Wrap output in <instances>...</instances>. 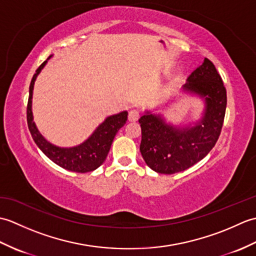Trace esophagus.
<instances>
[{
	"mask_svg": "<svg viewBox=\"0 0 256 256\" xmlns=\"http://www.w3.org/2000/svg\"><path fill=\"white\" fill-rule=\"evenodd\" d=\"M140 118V111L136 110V108H133V110L130 111L128 113V120L131 122H134V121H138Z\"/></svg>",
	"mask_w": 256,
	"mask_h": 256,
	"instance_id": "esophagus-1",
	"label": "esophagus"
}]
</instances>
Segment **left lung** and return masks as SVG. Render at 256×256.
<instances>
[{
	"label": "left lung",
	"mask_w": 256,
	"mask_h": 256,
	"mask_svg": "<svg viewBox=\"0 0 256 256\" xmlns=\"http://www.w3.org/2000/svg\"><path fill=\"white\" fill-rule=\"evenodd\" d=\"M186 91L204 98L202 118L192 128H174L150 112L140 116V150L148 166L160 174H175L194 166L208 155L218 140L226 108V90L208 58L192 72Z\"/></svg>",
	"instance_id": "obj_1"
}]
</instances>
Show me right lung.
Wrapping results in <instances>:
<instances>
[{
	"label": "right lung",
	"mask_w": 256,
	"mask_h": 256,
	"mask_svg": "<svg viewBox=\"0 0 256 256\" xmlns=\"http://www.w3.org/2000/svg\"><path fill=\"white\" fill-rule=\"evenodd\" d=\"M47 60L42 62L37 68L36 74L32 76L30 84V96L27 102V125H28L30 132L35 140L38 148L42 150L48 158L52 160L55 164L60 166L64 170L76 172H88L96 170L106 160L108 150L111 148L112 142L118 131L125 124L128 120V112L123 111L116 116H111L106 118V121L100 124L94 134L76 148H62L50 144V142L42 136L38 132L36 125L32 121V96L34 82L37 74L44 68Z\"/></svg>",
	"instance_id": "1"
}]
</instances>
